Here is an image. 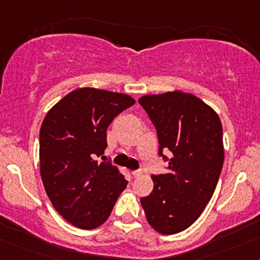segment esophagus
Returning <instances> with one entry per match:
<instances>
[{
	"instance_id": "1",
	"label": "esophagus",
	"mask_w": 260,
	"mask_h": 260,
	"mask_svg": "<svg viewBox=\"0 0 260 260\" xmlns=\"http://www.w3.org/2000/svg\"><path fill=\"white\" fill-rule=\"evenodd\" d=\"M132 175L135 176V178H139V176H142V170H133Z\"/></svg>"
}]
</instances>
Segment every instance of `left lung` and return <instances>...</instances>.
Listing matches in <instances>:
<instances>
[{
  "label": "left lung",
  "instance_id": "obj_1",
  "mask_svg": "<svg viewBox=\"0 0 260 260\" xmlns=\"http://www.w3.org/2000/svg\"><path fill=\"white\" fill-rule=\"evenodd\" d=\"M138 102L155 127L159 156L169 164L168 173L153 174L154 189L141 204L154 230L174 235L190 227L212 198L223 167L222 124L190 93L148 95Z\"/></svg>",
  "mask_w": 260,
  "mask_h": 260
}]
</instances>
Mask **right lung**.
<instances>
[{"instance_id": "right-lung-1", "label": "right lung", "mask_w": 260, "mask_h": 260, "mask_svg": "<svg viewBox=\"0 0 260 260\" xmlns=\"http://www.w3.org/2000/svg\"><path fill=\"white\" fill-rule=\"evenodd\" d=\"M135 105L124 93L84 87L60 100L39 133L41 175L55 210L74 226L92 230L110 216L128 181L102 155L107 128ZM102 156L104 162L95 159Z\"/></svg>"}]
</instances>
